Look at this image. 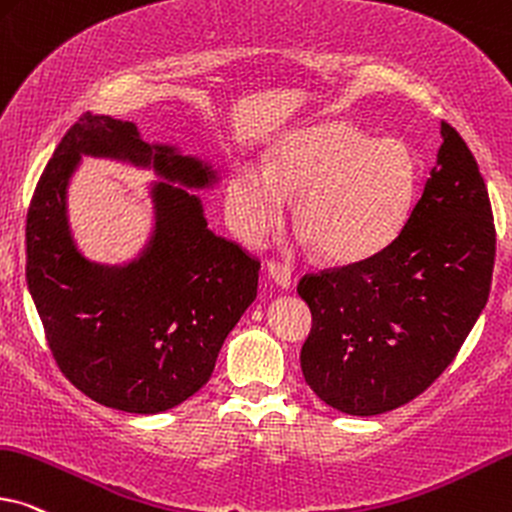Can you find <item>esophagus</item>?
Here are the masks:
<instances>
[{
  "instance_id": "obj_1",
  "label": "esophagus",
  "mask_w": 512,
  "mask_h": 512,
  "mask_svg": "<svg viewBox=\"0 0 512 512\" xmlns=\"http://www.w3.org/2000/svg\"><path fill=\"white\" fill-rule=\"evenodd\" d=\"M268 277L277 284V287H282V289L291 287V272H289L287 265L270 261L268 263Z\"/></svg>"
}]
</instances>
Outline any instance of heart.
Masks as SVG:
<instances>
[{
	"instance_id": "1",
	"label": "heart",
	"mask_w": 512,
	"mask_h": 512,
	"mask_svg": "<svg viewBox=\"0 0 512 512\" xmlns=\"http://www.w3.org/2000/svg\"><path fill=\"white\" fill-rule=\"evenodd\" d=\"M418 164L400 138H371L348 122H320L291 131L265 167L240 164L225 185V214L249 244L284 221L296 197L305 240L334 263H357L393 242L409 216Z\"/></svg>"
}]
</instances>
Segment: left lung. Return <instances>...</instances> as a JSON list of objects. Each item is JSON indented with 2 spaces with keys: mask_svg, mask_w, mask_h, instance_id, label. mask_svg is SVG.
Listing matches in <instances>:
<instances>
[{
  "mask_svg": "<svg viewBox=\"0 0 512 512\" xmlns=\"http://www.w3.org/2000/svg\"><path fill=\"white\" fill-rule=\"evenodd\" d=\"M494 254L480 167L442 122L437 162L400 235L364 261L298 282L313 313L301 350L305 383L350 416L414 400L449 367L487 305Z\"/></svg>",
  "mask_w": 512,
  "mask_h": 512,
  "instance_id": "obj_1",
  "label": "left lung"
}]
</instances>
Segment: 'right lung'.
<instances>
[{
    "mask_svg": "<svg viewBox=\"0 0 512 512\" xmlns=\"http://www.w3.org/2000/svg\"><path fill=\"white\" fill-rule=\"evenodd\" d=\"M82 154L152 168L156 225L134 262L103 266L76 249L67 185ZM209 162L145 143L134 122L84 112L39 178L28 209L25 280L46 343L86 397L129 414L174 409L211 378L228 334L254 303L261 263L209 230Z\"/></svg>",
    "mask_w": 512,
    "mask_h": 512,
    "instance_id": "obj_1",
    "label": "right lung"
}]
</instances>
